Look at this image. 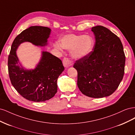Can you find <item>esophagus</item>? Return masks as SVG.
I'll list each match as a JSON object with an SVG mask.
<instances>
[{
    "label": "esophagus",
    "mask_w": 135,
    "mask_h": 135,
    "mask_svg": "<svg viewBox=\"0 0 135 135\" xmlns=\"http://www.w3.org/2000/svg\"><path fill=\"white\" fill-rule=\"evenodd\" d=\"M62 62H63L64 66L66 69H68L69 67L71 66L73 64L71 61L68 58H64Z\"/></svg>",
    "instance_id": "34e87169"
}]
</instances>
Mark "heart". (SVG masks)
I'll return each instance as SVG.
<instances>
[{
    "label": "heart",
    "instance_id": "1",
    "mask_svg": "<svg viewBox=\"0 0 135 135\" xmlns=\"http://www.w3.org/2000/svg\"><path fill=\"white\" fill-rule=\"evenodd\" d=\"M95 41L90 35H76L70 34L65 35L60 40L61 47L67 50H70V55L74 59L84 58L92 51ZM56 47L60 48V45Z\"/></svg>",
    "mask_w": 135,
    "mask_h": 135
}]
</instances>
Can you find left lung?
<instances>
[{
	"label": "left lung",
	"instance_id": "1",
	"mask_svg": "<svg viewBox=\"0 0 135 135\" xmlns=\"http://www.w3.org/2000/svg\"><path fill=\"white\" fill-rule=\"evenodd\" d=\"M93 51L76 61L77 85L84 95L102 98L113 93L123 78L126 57L120 39L107 27L96 26Z\"/></svg>",
	"mask_w": 135,
	"mask_h": 135
}]
</instances>
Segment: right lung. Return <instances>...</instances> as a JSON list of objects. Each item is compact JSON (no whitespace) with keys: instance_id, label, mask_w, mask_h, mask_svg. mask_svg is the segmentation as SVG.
Segmentation results:
<instances>
[{"instance_id":"right-lung-1","label":"right lung","mask_w":135,"mask_h":135,"mask_svg":"<svg viewBox=\"0 0 135 135\" xmlns=\"http://www.w3.org/2000/svg\"><path fill=\"white\" fill-rule=\"evenodd\" d=\"M51 31L47 27L31 26L16 36L12 44L8 60L9 78L16 90L29 101L42 102L54 97L57 91V80L64 67L60 59L43 51L36 68L26 70L19 62L16 51L26 42L36 46H47Z\"/></svg>"}]
</instances>
